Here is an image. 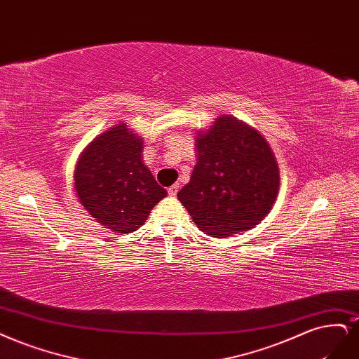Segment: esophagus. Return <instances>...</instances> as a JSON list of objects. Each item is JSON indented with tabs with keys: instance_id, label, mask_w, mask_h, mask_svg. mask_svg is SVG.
Returning <instances> with one entry per match:
<instances>
[{
	"instance_id": "1",
	"label": "esophagus",
	"mask_w": 359,
	"mask_h": 359,
	"mask_svg": "<svg viewBox=\"0 0 359 359\" xmlns=\"http://www.w3.org/2000/svg\"><path fill=\"white\" fill-rule=\"evenodd\" d=\"M178 190H180V185H178V184H174V185H172V187L168 189V194L174 197V196H177Z\"/></svg>"
}]
</instances>
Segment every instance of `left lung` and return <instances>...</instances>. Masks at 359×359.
<instances>
[{"mask_svg": "<svg viewBox=\"0 0 359 359\" xmlns=\"http://www.w3.org/2000/svg\"><path fill=\"white\" fill-rule=\"evenodd\" d=\"M194 140L197 162L178 201L214 238L254 229L279 193V166L266 138L248 123L222 114Z\"/></svg>", "mask_w": 359, "mask_h": 359, "instance_id": "8db88e82", "label": "left lung"}]
</instances>
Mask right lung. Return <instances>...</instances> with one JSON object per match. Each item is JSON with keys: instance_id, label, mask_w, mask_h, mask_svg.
<instances>
[{"instance_id": "obj_1", "label": "right lung", "mask_w": 359, "mask_h": 359, "mask_svg": "<svg viewBox=\"0 0 359 359\" xmlns=\"http://www.w3.org/2000/svg\"><path fill=\"white\" fill-rule=\"evenodd\" d=\"M144 138L126 123L108 128L81 151L74 169L80 203L101 226L116 233L138 230L166 197L142 162Z\"/></svg>"}]
</instances>
